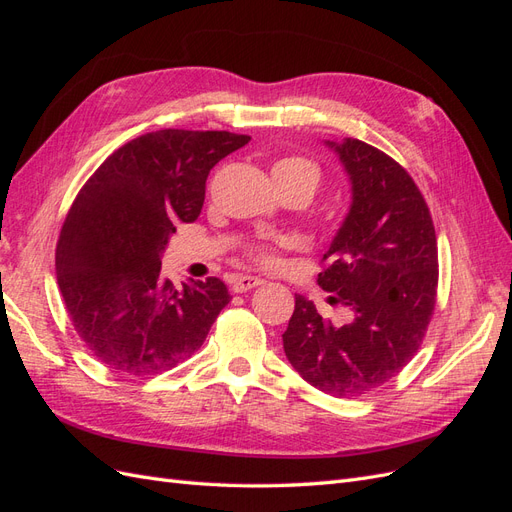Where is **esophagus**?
Returning <instances> with one entry per match:
<instances>
[{
	"label": "esophagus",
	"mask_w": 512,
	"mask_h": 512,
	"mask_svg": "<svg viewBox=\"0 0 512 512\" xmlns=\"http://www.w3.org/2000/svg\"><path fill=\"white\" fill-rule=\"evenodd\" d=\"M260 284H262L260 277L243 275V277H237V280L232 282V292H247V290H252V288H256Z\"/></svg>",
	"instance_id": "esophagus-1"
}]
</instances>
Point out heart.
<instances>
[{"label":"heart","instance_id":"heart-1","mask_svg":"<svg viewBox=\"0 0 512 512\" xmlns=\"http://www.w3.org/2000/svg\"><path fill=\"white\" fill-rule=\"evenodd\" d=\"M277 188H303L307 192H316L320 183V168L307 158L301 156H286L277 160L271 168ZM290 243H254L245 250V256L260 267H280L282 265V250Z\"/></svg>","mask_w":512,"mask_h":512}]
</instances>
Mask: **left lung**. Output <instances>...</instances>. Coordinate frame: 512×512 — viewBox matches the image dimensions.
<instances>
[{
  "label": "left lung",
  "mask_w": 512,
  "mask_h": 512,
  "mask_svg": "<svg viewBox=\"0 0 512 512\" xmlns=\"http://www.w3.org/2000/svg\"><path fill=\"white\" fill-rule=\"evenodd\" d=\"M329 147L350 175L352 207L320 260L318 284L352 320H322L297 294L282 339L303 380L350 399L395 378L421 348L438 297V241L404 166L359 138Z\"/></svg>",
  "instance_id": "1"
}]
</instances>
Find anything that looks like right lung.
<instances>
[{
    "instance_id": "1",
    "label": "right lung",
    "mask_w": 512,
    "mask_h": 512,
    "mask_svg": "<svg viewBox=\"0 0 512 512\" xmlns=\"http://www.w3.org/2000/svg\"><path fill=\"white\" fill-rule=\"evenodd\" d=\"M247 143L226 130L147 132L76 194L57 239V284L74 331L108 369L160 374L203 346L228 288L220 277L175 288L160 256L175 226L200 215L209 170Z\"/></svg>"
}]
</instances>
